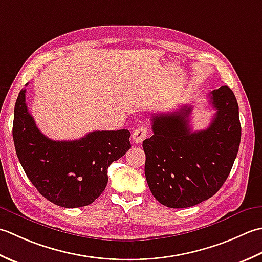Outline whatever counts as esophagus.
Instances as JSON below:
<instances>
[{"label":"esophagus","mask_w":262,"mask_h":262,"mask_svg":"<svg viewBox=\"0 0 262 262\" xmlns=\"http://www.w3.org/2000/svg\"><path fill=\"white\" fill-rule=\"evenodd\" d=\"M147 136V127L145 125L138 126L137 129L132 133V140L136 143H141Z\"/></svg>","instance_id":"1"}]
</instances>
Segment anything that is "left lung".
Here are the masks:
<instances>
[{
	"mask_svg": "<svg viewBox=\"0 0 262 262\" xmlns=\"http://www.w3.org/2000/svg\"><path fill=\"white\" fill-rule=\"evenodd\" d=\"M217 112L205 130L192 131V106L152 116L154 135L142 143L145 174L152 195L169 208H188L216 193L228 178L238 152L241 123L232 89L209 94Z\"/></svg>",
	"mask_w": 262,
	"mask_h": 262,
	"instance_id": "left-lung-1",
	"label": "left lung"
}]
</instances>
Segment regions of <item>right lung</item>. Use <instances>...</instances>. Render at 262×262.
<instances>
[{
    "mask_svg": "<svg viewBox=\"0 0 262 262\" xmlns=\"http://www.w3.org/2000/svg\"><path fill=\"white\" fill-rule=\"evenodd\" d=\"M12 135L30 182L47 200L64 208L93 204L107 185L110 165L131 148L127 130L93 131L72 141L47 138L28 112L26 89L15 101Z\"/></svg>",
    "mask_w": 262,
    "mask_h": 262,
    "instance_id": "add662e5",
    "label": "right lung"
}]
</instances>
